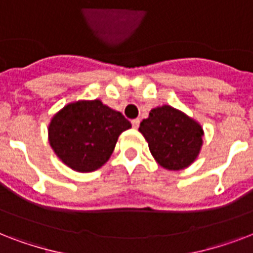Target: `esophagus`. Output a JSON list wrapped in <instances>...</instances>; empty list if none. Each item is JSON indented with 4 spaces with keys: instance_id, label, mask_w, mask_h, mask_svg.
Here are the masks:
<instances>
[{
    "instance_id": "1",
    "label": "esophagus",
    "mask_w": 253,
    "mask_h": 253,
    "mask_svg": "<svg viewBox=\"0 0 253 253\" xmlns=\"http://www.w3.org/2000/svg\"><path fill=\"white\" fill-rule=\"evenodd\" d=\"M131 123H132V127H134V128H138L139 125H140V121H139V119H132Z\"/></svg>"
}]
</instances>
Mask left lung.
<instances>
[{
  "instance_id": "1",
  "label": "left lung",
  "mask_w": 253,
  "mask_h": 253,
  "mask_svg": "<svg viewBox=\"0 0 253 253\" xmlns=\"http://www.w3.org/2000/svg\"><path fill=\"white\" fill-rule=\"evenodd\" d=\"M154 159L168 170L194 163L204 144V128L189 115L169 105L154 107L139 127Z\"/></svg>"
}]
</instances>
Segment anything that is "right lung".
I'll return each mask as SVG.
<instances>
[{
	"label": "right lung",
	"mask_w": 253,
	"mask_h": 253,
	"mask_svg": "<svg viewBox=\"0 0 253 253\" xmlns=\"http://www.w3.org/2000/svg\"><path fill=\"white\" fill-rule=\"evenodd\" d=\"M131 123L101 99L65 105L51 118L48 142L56 156L73 170H97L110 159L119 135Z\"/></svg>",
	"instance_id": "1"
}]
</instances>
